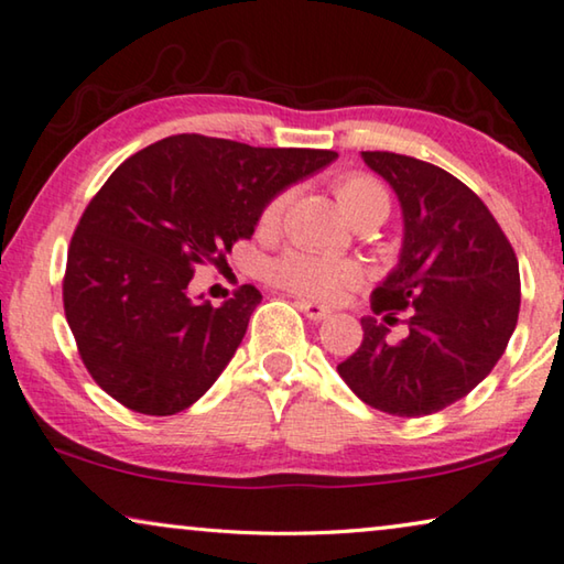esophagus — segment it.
<instances>
[{
    "mask_svg": "<svg viewBox=\"0 0 564 564\" xmlns=\"http://www.w3.org/2000/svg\"><path fill=\"white\" fill-rule=\"evenodd\" d=\"M297 307L305 312L310 319H315V323H319V319H325L327 315H330V307L317 305V302H310V300H297Z\"/></svg>",
    "mask_w": 564,
    "mask_h": 564,
    "instance_id": "esophagus-1",
    "label": "esophagus"
}]
</instances>
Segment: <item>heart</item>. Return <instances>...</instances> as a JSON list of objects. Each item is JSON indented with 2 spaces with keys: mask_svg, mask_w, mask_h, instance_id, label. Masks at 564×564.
Instances as JSON below:
<instances>
[{
  "mask_svg": "<svg viewBox=\"0 0 564 564\" xmlns=\"http://www.w3.org/2000/svg\"><path fill=\"white\" fill-rule=\"evenodd\" d=\"M335 198L352 224L386 219L391 202L380 181L368 173H345L335 181ZM288 196H274L259 216V227L274 229L282 219ZM270 280L280 288L312 300H333L360 280V267L350 259L319 257L310 252H284L270 264Z\"/></svg>",
  "mask_w": 564,
  "mask_h": 564,
  "instance_id": "obj_1",
  "label": "heart"
}]
</instances>
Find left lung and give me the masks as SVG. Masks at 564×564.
<instances>
[{
    "mask_svg": "<svg viewBox=\"0 0 564 564\" xmlns=\"http://www.w3.org/2000/svg\"><path fill=\"white\" fill-rule=\"evenodd\" d=\"M360 155L403 214L398 264L370 307L386 312V323L393 308L411 317L398 343L376 317H362L360 348L337 372L362 403L419 419L471 393L505 355L519 315V262L481 198L452 173L401 153Z\"/></svg>",
    "mask_w": 564,
    "mask_h": 564,
    "instance_id": "8db88e82",
    "label": "left lung"
}]
</instances>
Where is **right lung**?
Masks as SVG:
<instances>
[{
    "mask_svg": "<svg viewBox=\"0 0 564 564\" xmlns=\"http://www.w3.org/2000/svg\"><path fill=\"white\" fill-rule=\"evenodd\" d=\"M335 159L181 133L120 163L77 224L63 282L95 383L145 415L186 411L209 391L262 294L245 284L219 307L194 300L196 264L219 262L274 196Z\"/></svg>",
    "mask_w": 564,
    "mask_h": 564,
    "instance_id": "add662e5",
    "label": "right lung"
}]
</instances>
